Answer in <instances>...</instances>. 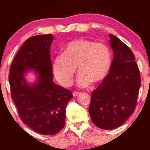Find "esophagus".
<instances>
[{
	"label": "esophagus",
	"mask_w": 150,
	"mask_h": 150,
	"mask_svg": "<svg viewBox=\"0 0 150 150\" xmlns=\"http://www.w3.org/2000/svg\"><path fill=\"white\" fill-rule=\"evenodd\" d=\"M81 95V93H79V92H73V97H77L78 95Z\"/></svg>",
	"instance_id": "esophagus-1"
}]
</instances>
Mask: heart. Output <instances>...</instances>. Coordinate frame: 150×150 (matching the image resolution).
I'll return each mask as SVG.
<instances>
[{
	"mask_svg": "<svg viewBox=\"0 0 150 150\" xmlns=\"http://www.w3.org/2000/svg\"><path fill=\"white\" fill-rule=\"evenodd\" d=\"M111 65V52L106 44L79 39L67 43L62 54L54 58L52 70L57 81L68 87L72 84L77 66L80 73L77 84L84 88L91 82L103 81L110 72Z\"/></svg>",
	"mask_w": 150,
	"mask_h": 150,
	"instance_id": "heart-1",
	"label": "heart"
}]
</instances>
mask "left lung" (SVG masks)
I'll list each match as a JSON object with an SVG mask.
<instances>
[{"label": "left lung", "instance_id": "obj_1", "mask_svg": "<svg viewBox=\"0 0 150 150\" xmlns=\"http://www.w3.org/2000/svg\"><path fill=\"white\" fill-rule=\"evenodd\" d=\"M113 59L109 74L91 93L89 113L99 128L120 126L134 111L141 86V76L132 50L110 34Z\"/></svg>", "mask_w": 150, "mask_h": 150}]
</instances>
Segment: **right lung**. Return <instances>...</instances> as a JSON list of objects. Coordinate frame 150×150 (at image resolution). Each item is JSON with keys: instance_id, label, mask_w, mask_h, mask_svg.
<instances>
[{"instance_id": "add662e5", "label": "right lung", "mask_w": 150, "mask_h": 150, "mask_svg": "<svg viewBox=\"0 0 150 150\" xmlns=\"http://www.w3.org/2000/svg\"><path fill=\"white\" fill-rule=\"evenodd\" d=\"M52 34L27 39L13 60L9 74L11 98L22 122L45 135L59 133L65 124L66 108L71 91L53 82L50 47ZM33 71L36 81L29 83L25 75Z\"/></svg>"}]
</instances>
